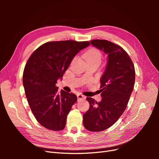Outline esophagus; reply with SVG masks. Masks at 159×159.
<instances>
[{
  "label": "esophagus",
  "mask_w": 159,
  "mask_h": 159,
  "mask_svg": "<svg viewBox=\"0 0 159 159\" xmlns=\"http://www.w3.org/2000/svg\"><path fill=\"white\" fill-rule=\"evenodd\" d=\"M77 97H78V99L79 101H80V100H83V99H85V96H84V95H82V94H81V93H79V94L77 95Z\"/></svg>",
  "instance_id": "1"
}]
</instances>
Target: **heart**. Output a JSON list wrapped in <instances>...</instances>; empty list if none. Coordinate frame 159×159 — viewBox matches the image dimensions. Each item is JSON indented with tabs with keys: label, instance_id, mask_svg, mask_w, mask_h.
<instances>
[{
	"label": "heart",
	"instance_id": "1",
	"mask_svg": "<svg viewBox=\"0 0 159 159\" xmlns=\"http://www.w3.org/2000/svg\"><path fill=\"white\" fill-rule=\"evenodd\" d=\"M102 53L99 49L92 48L85 53V59L87 61L95 62L99 64L102 59Z\"/></svg>",
	"mask_w": 159,
	"mask_h": 159
}]
</instances>
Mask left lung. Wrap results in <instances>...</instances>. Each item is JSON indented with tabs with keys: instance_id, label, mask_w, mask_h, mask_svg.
Returning a JSON list of instances; mask_svg holds the SVG:
<instances>
[{
	"instance_id": "obj_1",
	"label": "left lung",
	"mask_w": 159,
	"mask_h": 159,
	"mask_svg": "<svg viewBox=\"0 0 159 159\" xmlns=\"http://www.w3.org/2000/svg\"><path fill=\"white\" fill-rule=\"evenodd\" d=\"M91 44L108 55L100 80L102 101L86 98L89 109L83 115L85 128L98 132L111 127L125 110L133 90L135 71L131 59L121 46L105 40H93Z\"/></svg>"
}]
</instances>
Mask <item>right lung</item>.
Segmentation results:
<instances>
[{
  "label": "right lung",
  "instance_id": "add662e5",
  "mask_svg": "<svg viewBox=\"0 0 159 159\" xmlns=\"http://www.w3.org/2000/svg\"><path fill=\"white\" fill-rule=\"evenodd\" d=\"M89 42H49L34 52L23 72V85L30 109L41 125L52 131L65 128L66 119L77 96L58 90L56 84L75 56Z\"/></svg>",
  "mask_w": 159,
  "mask_h": 159
}]
</instances>
